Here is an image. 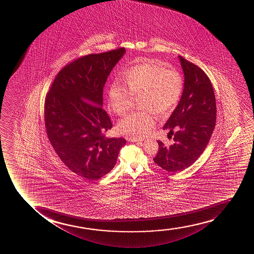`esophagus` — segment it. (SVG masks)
Instances as JSON below:
<instances>
[{"label":"esophagus","instance_id":"34e87169","mask_svg":"<svg viewBox=\"0 0 254 254\" xmlns=\"http://www.w3.org/2000/svg\"><path fill=\"white\" fill-rule=\"evenodd\" d=\"M128 140H129V141H132V142H137V143H141V141H142V139H132V138H130V139H129Z\"/></svg>","mask_w":254,"mask_h":254}]
</instances>
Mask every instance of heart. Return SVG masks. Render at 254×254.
<instances>
[{
    "label": "heart",
    "instance_id": "heart-1",
    "mask_svg": "<svg viewBox=\"0 0 254 254\" xmlns=\"http://www.w3.org/2000/svg\"><path fill=\"white\" fill-rule=\"evenodd\" d=\"M125 84L115 80L108 89V104L116 115H125L132 102V95L139 96L143 111L134 112L122 119L120 132L133 139L146 135L155 124L156 114L173 110L183 90V79L174 68H165L158 60L141 59L124 73Z\"/></svg>",
    "mask_w": 254,
    "mask_h": 254
}]
</instances>
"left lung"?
I'll return each instance as SVG.
<instances>
[{"label":"left lung","mask_w":254,"mask_h":254,"mask_svg":"<svg viewBox=\"0 0 254 254\" xmlns=\"http://www.w3.org/2000/svg\"><path fill=\"white\" fill-rule=\"evenodd\" d=\"M184 73V89L181 101L163 127L174 134V144L161 141L153 158L164 170L176 173L191 166L208 144L216 123V100L211 80L193 63L179 56ZM177 132L174 133L173 129Z\"/></svg>","instance_id":"obj_1"}]
</instances>
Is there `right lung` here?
<instances>
[{"mask_svg": "<svg viewBox=\"0 0 254 254\" xmlns=\"http://www.w3.org/2000/svg\"><path fill=\"white\" fill-rule=\"evenodd\" d=\"M125 49L92 54L67 64L46 96L44 117L53 148L70 170L96 181L115 167L123 138H107L111 120L103 107V88Z\"/></svg>", "mask_w": 254, "mask_h": 254, "instance_id": "1", "label": "right lung"}]
</instances>
